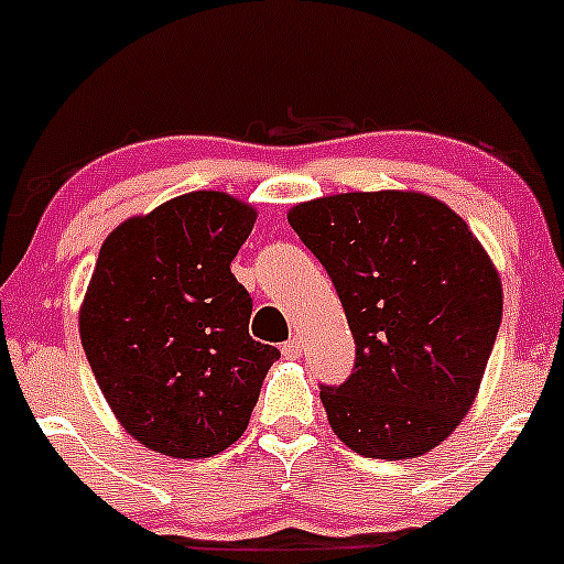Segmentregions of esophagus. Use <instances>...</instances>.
Returning <instances> with one entry per match:
<instances>
[{
	"label": "esophagus",
	"mask_w": 564,
	"mask_h": 564,
	"mask_svg": "<svg viewBox=\"0 0 564 564\" xmlns=\"http://www.w3.org/2000/svg\"><path fill=\"white\" fill-rule=\"evenodd\" d=\"M281 351H283V357H286V360H297V357L303 355V340H300V338L286 340Z\"/></svg>",
	"instance_id": "obj_1"
}]
</instances>
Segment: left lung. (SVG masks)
<instances>
[{
    "label": "left lung",
    "mask_w": 564,
    "mask_h": 564,
    "mask_svg": "<svg viewBox=\"0 0 564 564\" xmlns=\"http://www.w3.org/2000/svg\"><path fill=\"white\" fill-rule=\"evenodd\" d=\"M338 289L355 373L322 388L333 434L366 458H417L475 403L502 278L466 220L420 191H355L286 213Z\"/></svg>",
    "instance_id": "8db88e82"
}]
</instances>
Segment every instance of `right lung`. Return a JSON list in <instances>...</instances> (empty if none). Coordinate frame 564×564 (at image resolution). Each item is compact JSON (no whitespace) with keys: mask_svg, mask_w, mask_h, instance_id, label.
I'll use <instances>...</instances> for the list:
<instances>
[{"mask_svg":"<svg viewBox=\"0 0 564 564\" xmlns=\"http://www.w3.org/2000/svg\"><path fill=\"white\" fill-rule=\"evenodd\" d=\"M256 207L191 191L122 220L100 246L78 333L117 423L172 458H209L248 429L281 357L250 338L248 292L231 259Z\"/></svg>","mask_w":564,"mask_h":564,"instance_id":"add662e5","label":"right lung"}]
</instances>
